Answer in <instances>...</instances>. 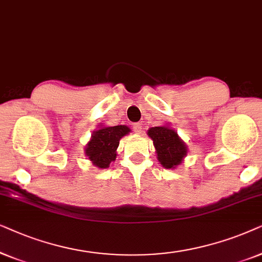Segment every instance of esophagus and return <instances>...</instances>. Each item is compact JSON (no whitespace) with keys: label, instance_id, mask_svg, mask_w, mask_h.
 Instances as JSON below:
<instances>
[{"label":"esophagus","instance_id":"esophagus-1","mask_svg":"<svg viewBox=\"0 0 262 262\" xmlns=\"http://www.w3.org/2000/svg\"><path fill=\"white\" fill-rule=\"evenodd\" d=\"M133 130H134V133L140 134L141 132H142V125H141L140 123H135V124H133Z\"/></svg>","mask_w":262,"mask_h":262}]
</instances>
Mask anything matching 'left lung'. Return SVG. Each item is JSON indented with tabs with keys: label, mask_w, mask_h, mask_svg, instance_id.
Segmentation results:
<instances>
[{
	"label": "left lung",
	"mask_w": 262,
	"mask_h": 262,
	"mask_svg": "<svg viewBox=\"0 0 262 262\" xmlns=\"http://www.w3.org/2000/svg\"><path fill=\"white\" fill-rule=\"evenodd\" d=\"M156 147L157 158L165 169H175L183 162L188 148L186 142L179 137L177 132L169 125L152 127L147 132Z\"/></svg>",
	"instance_id": "obj_1"
}]
</instances>
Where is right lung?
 Here are the masks:
<instances>
[{
    "mask_svg": "<svg viewBox=\"0 0 262 262\" xmlns=\"http://www.w3.org/2000/svg\"><path fill=\"white\" fill-rule=\"evenodd\" d=\"M130 129L127 125L102 127L93 132L91 140L85 147V155L92 164L99 169H106L116 159V149L122 137L127 135Z\"/></svg>",
    "mask_w": 262,
    "mask_h": 262,
    "instance_id": "right-lung-1",
    "label": "right lung"
}]
</instances>
